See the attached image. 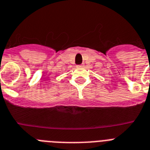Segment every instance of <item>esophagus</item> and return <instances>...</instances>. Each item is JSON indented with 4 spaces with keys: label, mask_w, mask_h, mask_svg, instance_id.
<instances>
[{
    "label": "esophagus",
    "mask_w": 150,
    "mask_h": 150,
    "mask_svg": "<svg viewBox=\"0 0 150 150\" xmlns=\"http://www.w3.org/2000/svg\"><path fill=\"white\" fill-rule=\"evenodd\" d=\"M83 65H77V67H82Z\"/></svg>",
    "instance_id": "esophagus-1"
}]
</instances>
